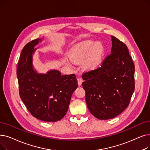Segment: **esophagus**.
<instances>
[{
    "mask_svg": "<svg viewBox=\"0 0 150 150\" xmlns=\"http://www.w3.org/2000/svg\"><path fill=\"white\" fill-rule=\"evenodd\" d=\"M77 80H78V84H79V86H81L82 82L83 81V79H81V78H78Z\"/></svg>",
    "mask_w": 150,
    "mask_h": 150,
    "instance_id": "obj_1",
    "label": "esophagus"
}]
</instances>
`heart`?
Returning <instances> with one entry per match:
<instances>
[{"mask_svg": "<svg viewBox=\"0 0 150 150\" xmlns=\"http://www.w3.org/2000/svg\"><path fill=\"white\" fill-rule=\"evenodd\" d=\"M105 54V47L100 42L85 40L78 43L71 50L70 58L74 62L79 63L84 59L83 67L91 70L98 66ZM67 63L70 65L69 62Z\"/></svg>", "mask_w": 150, "mask_h": 150, "instance_id": "b5f03b06", "label": "heart"}]
</instances>
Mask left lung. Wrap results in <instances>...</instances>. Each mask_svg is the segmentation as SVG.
Wrapping results in <instances>:
<instances>
[{
  "mask_svg": "<svg viewBox=\"0 0 150 150\" xmlns=\"http://www.w3.org/2000/svg\"><path fill=\"white\" fill-rule=\"evenodd\" d=\"M112 40L111 54L100 67L82 75L87 107L91 114L102 120L121 113L135 89V67L128 48L114 36Z\"/></svg>",
  "mask_w": 150,
  "mask_h": 150,
  "instance_id": "8db88e82",
  "label": "left lung"
}]
</instances>
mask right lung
Here are the masks:
<instances>
[{
  "label": "right lung",
  "mask_w": 150,
  "mask_h": 150,
  "mask_svg": "<svg viewBox=\"0 0 150 150\" xmlns=\"http://www.w3.org/2000/svg\"><path fill=\"white\" fill-rule=\"evenodd\" d=\"M42 39L25 45L17 67L19 96L30 114L37 119L56 122L66 115L71 95L78 87L75 74L62 75L59 70L38 74L32 66L34 48Z\"/></svg>",
  "instance_id": "add662e5"
}]
</instances>
